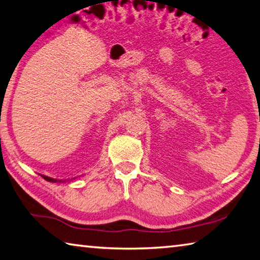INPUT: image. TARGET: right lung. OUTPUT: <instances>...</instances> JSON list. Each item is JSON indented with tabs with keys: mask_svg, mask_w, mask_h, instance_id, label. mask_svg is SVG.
<instances>
[{
	"mask_svg": "<svg viewBox=\"0 0 260 260\" xmlns=\"http://www.w3.org/2000/svg\"><path fill=\"white\" fill-rule=\"evenodd\" d=\"M42 178L47 180V181L49 182H61V181H65V180H58V179H52V178H49V177H46V175H42Z\"/></svg>",
	"mask_w": 260,
	"mask_h": 260,
	"instance_id": "1",
	"label": "right lung"
}]
</instances>
